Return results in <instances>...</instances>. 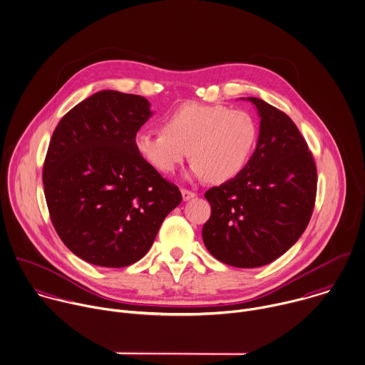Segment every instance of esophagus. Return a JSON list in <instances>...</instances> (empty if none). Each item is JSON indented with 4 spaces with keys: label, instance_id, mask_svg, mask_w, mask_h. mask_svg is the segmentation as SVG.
<instances>
[{
    "label": "esophagus",
    "instance_id": "34e87169",
    "mask_svg": "<svg viewBox=\"0 0 365 365\" xmlns=\"http://www.w3.org/2000/svg\"><path fill=\"white\" fill-rule=\"evenodd\" d=\"M181 194H182L184 201H188V200H191V198L195 197V192H192V191H190V190H187V188H181Z\"/></svg>",
    "mask_w": 365,
    "mask_h": 365
}]
</instances>
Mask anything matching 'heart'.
<instances>
[{
	"instance_id": "obj_1",
	"label": "heart",
	"mask_w": 365,
	"mask_h": 365,
	"mask_svg": "<svg viewBox=\"0 0 365 365\" xmlns=\"http://www.w3.org/2000/svg\"><path fill=\"white\" fill-rule=\"evenodd\" d=\"M257 141V125L245 110L185 103L163 119L161 130H141L134 144L158 173L171 174L188 157L191 174L221 184L238 177Z\"/></svg>"
}]
</instances>
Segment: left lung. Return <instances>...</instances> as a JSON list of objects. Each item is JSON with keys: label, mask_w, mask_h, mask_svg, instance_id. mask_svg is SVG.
I'll return each mask as SVG.
<instances>
[{"label": "left lung", "mask_w": 365, "mask_h": 365, "mask_svg": "<svg viewBox=\"0 0 365 365\" xmlns=\"http://www.w3.org/2000/svg\"><path fill=\"white\" fill-rule=\"evenodd\" d=\"M256 148L242 173L205 192L211 217L202 227L210 253L235 267H259L297 242L312 218L317 168L292 119L257 98Z\"/></svg>", "instance_id": "1"}]
</instances>
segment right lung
Instances as JSON below:
<instances>
[{
	"instance_id": "1",
	"label": "right lung",
	"mask_w": 365,
	"mask_h": 365,
	"mask_svg": "<svg viewBox=\"0 0 365 365\" xmlns=\"http://www.w3.org/2000/svg\"><path fill=\"white\" fill-rule=\"evenodd\" d=\"M150 116L145 98L102 91L53 130L42 170L49 217L66 247L92 264L140 260L182 201L178 187L135 150Z\"/></svg>"
}]
</instances>
